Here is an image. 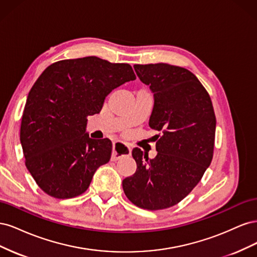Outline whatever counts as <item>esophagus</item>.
<instances>
[{"instance_id":"obj_1","label":"esophagus","mask_w":257,"mask_h":257,"mask_svg":"<svg viewBox=\"0 0 257 257\" xmlns=\"http://www.w3.org/2000/svg\"><path fill=\"white\" fill-rule=\"evenodd\" d=\"M131 154L130 147L124 145L122 143H114L112 145V154H111V161H118L122 157H127Z\"/></svg>"}]
</instances>
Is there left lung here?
Wrapping results in <instances>:
<instances>
[{"label": "left lung", "mask_w": 257, "mask_h": 257, "mask_svg": "<svg viewBox=\"0 0 257 257\" xmlns=\"http://www.w3.org/2000/svg\"><path fill=\"white\" fill-rule=\"evenodd\" d=\"M154 93L149 120L160 134L150 160L132 151L137 169L122 181L126 197L139 208L162 210L177 205L195 188L213 158L216 119L209 93L189 69L166 63L134 65Z\"/></svg>", "instance_id": "left-lung-1"}]
</instances>
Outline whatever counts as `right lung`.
Returning <instances> with one entry per match:
<instances>
[{"label": "right lung", "mask_w": 257, "mask_h": 257, "mask_svg": "<svg viewBox=\"0 0 257 257\" xmlns=\"http://www.w3.org/2000/svg\"><path fill=\"white\" fill-rule=\"evenodd\" d=\"M135 79L130 64L97 57L54 62L38 77L22 113L20 142L26 166L46 194L65 199L88 190L112 151L109 139L85 133L88 116L99 113L113 89Z\"/></svg>", "instance_id": "add662e5"}]
</instances>
